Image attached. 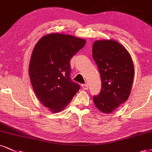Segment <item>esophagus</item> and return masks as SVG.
<instances>
[{
  "label": "esophagus",
  "mask_w": 152,
  "mask_h": 152,
  "mask_svg": "<svg viewBox=\"0 0 152 152\" xmlns=\"http://www.w3.org/2000/svg\"><path fill=\"white\" fill-rule=\"evenodd\" d=\"M81 86H82V88L83 90H88V84H83Z\"/></svg>",
  "instance_id": "obj_1"
}]
</instances>
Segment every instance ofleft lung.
Returning a JSON list of instances; mask_svg holds the SVG:
<instances>
[{
	"label": "left lung",
	"mask_w": 152,
	"mask_h": 152,
	"mask_svg": "<svg viewBox=\"0 0 152 152\" xmlns=\"http://www.w3.org/2000/svg\"><path fill=\"white\" fill-rule=\"evenodd\" d=\"M93 57L102 80L101 91L94 96L96 107L109 114L127 100L134 78V65L129 53L114 40H99L93 45Z\"/></svg>",
	"instance_id": "obj_1"
}]
</instances>
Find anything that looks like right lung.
I'll return each mask as SVG.
<instances>
[{"label": "right lung", "mask_w": 152, "mask_h": 152, "mask_svg": "<svg viewBox=\"0 0 152 152\" xmlns=\"http://www.w3.org/2000/svg\"><path fill=\"white\" fill-rule=\"evenodd\" d=\"M86 40L54 33L42 37L31 57L29 77L38 99L52 113L63 110L80 89L71 80L70 59Z\"/></svg>", "instance_id": "add662e5"}]
</instances>
